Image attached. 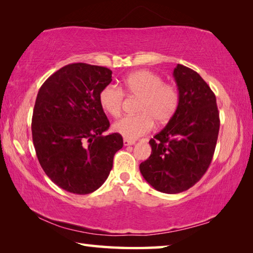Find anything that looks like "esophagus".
<instances>
[{
    "mask_svg": "<svg viewBox=\"0 0 253 253\" xmlns=\"http://www.w3.org/2000/svg\"><path fill=\"white\" fill-rule=\"evenodd\" d=\"M135 144V142L134 140H130V139H124V145H125V146H131V145H134Z\"/></svg>",
    "mask_w": 253,
    "mask_h": 253,
    "instance_id": "esophagus-1",
    "label": "esophagus"
}]
</instances>
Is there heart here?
Here are the masks:
<instances>
[{"label": "heart", "mask_w": 253, "mask_h": 253, "mask_svg": "<svg viewBox=\"0 0 253 253\" xmlns=\"http://www.w3.org/2000/svg\"><path fill=\"white\" fill-rule=\"evenodd\" d=\"M124 90L127 95L139 98L136 116L119 119L113 125V130L124 138L135 140L157 125L169 123L179 105V92L174 84H164L162 77L147 70H139L124 79ZM124 92L114 84H107L99 93L101 108L113 117L121 115Z\"/></svg>", "instance_id": "heart-1"}]
</instances>
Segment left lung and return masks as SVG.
Returning a JSON list of instances; mask_svg holds the SVG:
<instances>
[{"mask_svg":"<svg viewBox=\"0 0 253 253\" xmlns=\"http://www.w3.org/2000/svg\"><path fill=\"white\" fill-rule=\"evenodd\" d=\"M179 105L173 118L149 140L152 154L139 165L155 190L176 194L199 182L211 164L220 118L211 88L198 72L177 65L173 71Z\"/></svg>","mask_w":253,"mask_h":253,"instance_id":"8db88e82","label":"left lung"}]
</instances>
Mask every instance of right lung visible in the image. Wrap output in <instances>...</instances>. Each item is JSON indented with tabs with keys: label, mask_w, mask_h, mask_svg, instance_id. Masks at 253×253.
<instances>
[{
	"label": "right lung",
	"mask_w": 253,
	"mask_h": 253,
	"mask_svg": "<svg viewBox=\"0 0 253 253\" xmlns=\"http://www.w3.org/2000/svg\"><path fill=\"white\" fill-rule=\"evenodd\" d=\"M111 74L105 67L72 63L50 76L38 92L31 126L38 160L51 181L70 193L98 190L124 145L117 132L102 136L110 125L99 93Z\"/></svg>",
	"instance_id": "add662e5"
}]
</instances>
